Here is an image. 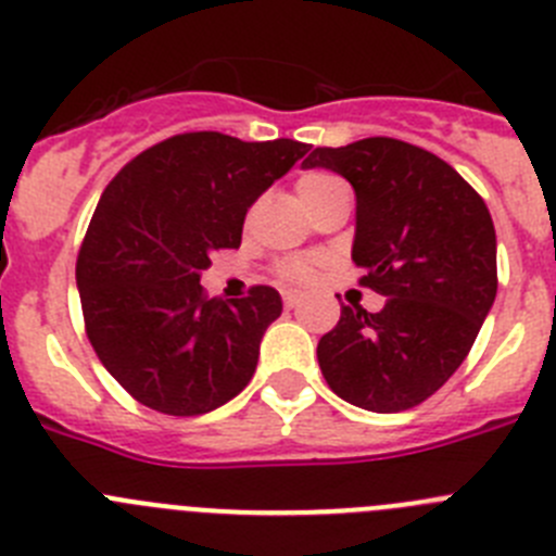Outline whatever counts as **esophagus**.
<instances>
[{
    "label": "esophagus",
    "mask_w": 556,
    "mask_h": 556,
    "mask_svg": "<svg viewBox=\"0 0 556 556\" xmlns=\"http://www.w3.org/2000/svg\"><path fill=\"white\" fill-rule=\"evenodd\" d=\"M282 302H285V307H288V309H295V307H299V302H302V295H299V293H285Z\"/></svg>",
    "instance_id": "esophagus-1"
}]
</instances>
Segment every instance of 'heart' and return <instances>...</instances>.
<instances>
[{"mask_svg": "<svg viewBox=\"0 0 556 556\" xmlns=\"http://www.w3.org/2000/svg\"><path fill=\"white\" fill-rule=\"evenodd\" d=\"M342 186L345 184H342L337 175L324 173V169H313V173H304L302 178L295 180V194H299V200L304 202L307 211H313L326 194L342 189ZM279 274H282V279H288V282L309 285L318 277V266H315L313 261H285L282 266H279Z\"/></svg>", "mask_w": 556, "mask_h": 556, "instance_id": "b5f03b06", "label": "heart"}]
</instances>
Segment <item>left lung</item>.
Instances as JSON below:
<instances>
[{"mask_svg":"<svg viewBox=\"0 0 556 556\" xmlns=\"http://www.w3.org/2000/svg\"><path fill=\"white\" fill-rule=\"evenodd\" d=\"M304 169L342 175L356 191L351 257L381 313L342 307L318 342L334 395L378 414L419 406L475 345L496 299V232L482 197L417 144L370 137L315 148Z\"/></svg>","mask_w":556,"mask_h":556,"instance_id":"1","label":"left lung"}]
</instances>
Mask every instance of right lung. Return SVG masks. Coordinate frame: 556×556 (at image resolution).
I'll return each instance as SVG.
<instances>
[{"mask_svg":"<svg viewBox=\"0 0 556 556\" xmlns=\"http://www.w3.org/2000/svg\"><path fill=\"white\" fill-rule=\"evenodd\" d=\"M309 144L178 134L131 159L103 189L76 261V288L98 359L134 401L197 417L241 392L261 340L282 313L268 285L207 299L200 274L241 247L252 202Z\"/></svg>","mask_w":556,"mask_h":556,"instance_id":"right-lung-1","label":"right lung"}]
</instances>
